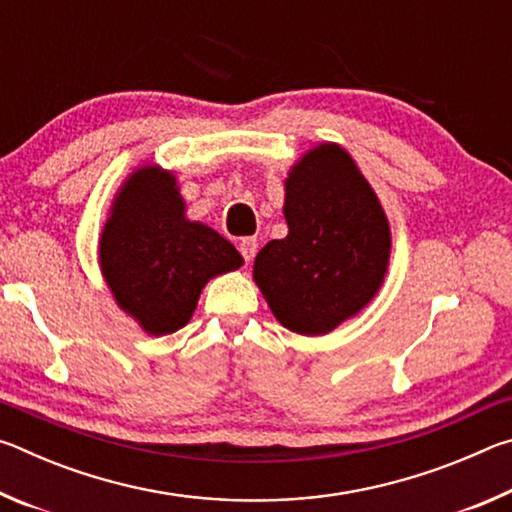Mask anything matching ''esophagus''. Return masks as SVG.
Returning a JSON list of instances; mask_svg holds the SVG:
<instances>
[{
  "label": "esophagus",
  "mask_w": 512,
  "mask_h": 512,
  "mask_svg": "<svg viewBox=\"0 0 512 512\" xmlns=\"http://www.w3.org/2000/svg\"><path fill=\"white\" fill-rule=\"evenodd\" d=\"M239 253H241V257L246 259V262H250V259L255 257V253H257V239L255 237H244L239 241Z\"/></svg>",
  "instance_id": "1"
}]
</instances>
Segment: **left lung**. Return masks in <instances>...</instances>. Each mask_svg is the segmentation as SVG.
<instances>
[{
    "label": "left lung",
    "instance_id": "1",
    "mask_svg": "<svg viewBox=\"0 0 512 512\" xmlns=\"http://www.w3.org/2000/svg\"><path fill=\"white\" fill-rule=\"evenodd\" d=\"M289 235L255 257V282L291 332L320 336L375 298L391 257L377 194L339 144H320L291 169Z\"/></svg>",
    "mask_w": 512,
    "mask_h": 512
}]
</instances>
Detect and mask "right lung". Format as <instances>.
<instances>
[{
	"mask_svg": "<svg viewBox=\"0 0 512 512\" xmlns=\"http://www.w3.org/2000/svg\"><path fill=\"white\" fill-rule=\"evenodd\" d=\"M99 262L117 305L144 332L162 336L189 323L210 277L235 271L244 259L219 232L185 219L169 171L142 167L112 203Z\"/></svg>",
	"mask_w": 512,
	"mask_h": 512,
	"instance_id": "1",
	"label": "right lung"
}]
</instances>
